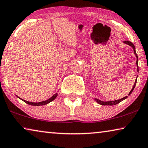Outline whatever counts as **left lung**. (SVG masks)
<instances>
[{
	"instance_id": "8db88e82",
	"label": "left lung",
	"mask_w": 148,
	"mask_h": 148,
	"mask_svg": "<svg viewBox=\"0 0 148 148\" xmlns=\"http://www.w3.org/2000/svg\"><path fill=\"white\" fill-rule=\"evenodd\" d=\"M123 42H124L125 44H126L127 45H129L130 46H131L132 48H133L134 53L135 54V56H136V64L137 65V71H138V56H137V54L136 53V50H135V47L134 46V44H132L131 42H130V41H124ZM136 80H137V77H136V80H135V82H134V84L133 87H132V89H131V91H130V92L128 94L129 96L132 93V92L133 91L134 87H135V86H136ZM127 97H128V96L125 97H123V98H122L121 99L116 100V101H101V100L97 99H95V101L97 102V103H99V104H101V105H108V106H112V105H116L117 104H118V103H119L120 102H121V101H123V100L126 99L127 98Z\"/></svg>"
}]
</instances>
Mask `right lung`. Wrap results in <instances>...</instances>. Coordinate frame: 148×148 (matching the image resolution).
<instances>
[{
	"instance_id": "obj_1",
	"label": "right lung",
	"mask_w": 148,
	"mask_h": 148,
	"mask_svg": "<svg viewBox=\"0 0 148 148\" xmlns=\"http://www.w3.org/2000/svg\"><path fill=\"white\" fill-rule=\"evenodd\" d=\"M57 95H58V93H57H57L54 94V95H53V96H52V97H51V98H49V99L46 100V101H42V102H29V101H25V100L22 99H21V98H19V97H17H17H18L19 99L22 100V101H24L25 102V103L28 104H29V105H32V106H42V105L47 104L49 103V102H51V101H53V100L56 99V98L57 97Z\"/></svg>"
}]
</instances>
